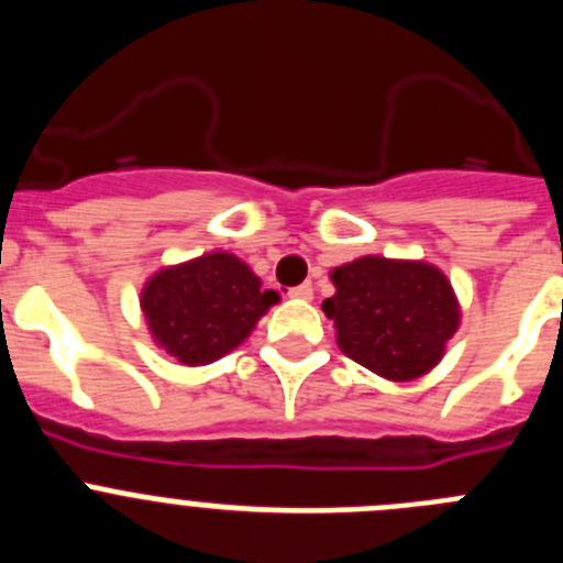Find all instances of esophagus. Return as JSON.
<instances>
[{"label": "esophagus", "mask_w": 563, "mask_h": 563, "mask_svg": "<svg viewBox=\"0 0 563 563\" xmlns=\"http://www.w3.org/2000/svg\"><path fill=\"white\" fill-rule=\"evenodd\" d=\"M290 298H298V301H310V298H312V285H298V287H292Z\"/></svg>", "instance_id": "1"}]
</instances>
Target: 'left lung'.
I'll return each instance as SVG.
<instances>
[{"mask_svg": "<svg viewBox=\"0 0 563 563\" xmlns=\"http://www.w3.org/2000/svg\"><path fill=\"white\" fill-rule=\"evenodd\" d=\"M324 298L346 357L389 380H411L437 366L460 327L451 282L426 262L363 256L332 271Z\"/></svg>", "mask_w": 563, "mask_h": 563, "instance_id": "8db88e82", "label": "left lung"}]
</instances>
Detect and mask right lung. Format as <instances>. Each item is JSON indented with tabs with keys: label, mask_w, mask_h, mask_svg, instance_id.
Here are the masks:
<instances>
[{
	"label": "right lung",
	"mask_w": 563,
	"mask_h": 563,
	"mask_svg": "<svg viewBox=\"0 0 563 563\" xmlns=\"http://www.w3.org/2000/svg\"><path fill=\"white\" fill-rule=\"evenodd\" d=\"M273 290L231 253H208L166 267L143 287V316L154 341L186 366H202L245 341L276 305Z\"/></svg>",
	"instance_id": "obj_1"
}]
</instances>
